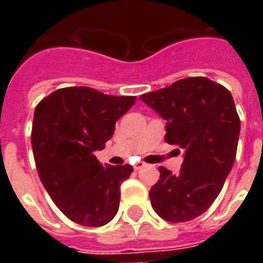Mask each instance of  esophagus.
I'll return each instance as SVG.
<instances>
[{
	"label": "esophagus",
	"instance_id": "1",
	"mask_svg": "<svg viewBox=\"0 0 263 263\" xmlns=\"http://www.w3.org/2000/svg\"><path fill=\"white\" fill-rule=\"evenodd\" d=\"M144 165H146V164H144L143 161H138V162H136V164L134 165V169H135V171H139L140 168H143Z\"/></svg>",
	"mask_w": 263,
	"mask_h": 263
}]
</instances>
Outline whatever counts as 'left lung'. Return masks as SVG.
<instances>
[{
    "label": "left lung",
    "instance_id": "1",
    "mask_svg": "<svg viewBox=\"0 0 263 263\" xmlns=\"http://www.w3.org/2000/svg\"><path fill=\"white\" fill-rule=\"evenodd\" d=\"M140 99L166 120L165 142L185 152L177 175L158 168L160 180L150 190L153 209L169 222L194 220L216 200L235 162L240 119L232 95L196 76Z\"/></svg>",
    "mask_w": 263,
    "mask_h": 263
}]
</instances>
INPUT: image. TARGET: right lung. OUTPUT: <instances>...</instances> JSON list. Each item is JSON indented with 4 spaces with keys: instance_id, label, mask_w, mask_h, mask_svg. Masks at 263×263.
<instances>
[{
    "instance_id": "obj_1",
    "label": "right lung",
    "mask_w": 263,
    "mask_h": 263,
    "mask_svg": "<svg viewBox=\"0 0 263 263\" xmlns=\"http://www.w3.org/2000/svg\"><path fill=\"white\" fill-rule=\"evenodd\" d=\"M136 97L102 94L90 87L53 91L36 105L31 144L39 179L57 208L76 224L102 227L120 204V185L131 165H102V150Z\"/></svg>"
}]
</instances>
